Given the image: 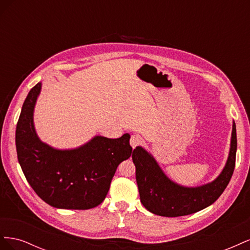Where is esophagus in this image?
<instances>
[{"label":"esophagus","instance_id":"obj_1","mask_svg":"<svg viewBox=\"0 0 250 250\" xmlns=\"http://www.w3.org/2000/svg\"><path fill=\"white\" fill-rule=\"evenodd\" d=\"M141 144H142V140H141L140 135H138V134L131 135V138H130V145H131L132 148H135V147L140 146Z\"/></svg>","mask_w":250,"mask_h":250}]
</instances>
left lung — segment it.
I'll return each instance as SVG.
<instances>
[{"label":"left lung","mask_w":250,"mask_h":250,"mask_svg":"<svg viewBox=\"0 0 250 250\" xmlns=\"http://www.w3.org/2000/svg\"><path fill=\"white\" fill-rule=\"evenodd\" d=\"M237 132L232 124L229 155L225 167L214 181L197 188H186L173 183L145 149L137 147L132 152L135 178L143 206L164 217L194 214L213 204L228 187L236 165Z\"/></svg>","instance_id":"8db88e82"}]
</instances>
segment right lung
Wrapping results in <instances>:
<instances>
[{
	"label": "right lung",
	"instance_id": "add662e5",
	"mask_svg": "<svg viewBox=\"0 0 250 250\" xmlns=\"http://www.w3.org/2000/svg\"><path fill=\"white\" fill-rule=\"evenodd\" d=\"M42 83L30 90L17 124L18 160L24 175L49 206L65 209L93 208L105 199L120 163L129 158L130 135L95 137L77 149L57 150L42 143L34 129L33 110Z\"/></svg>",
	"mask_w": 250,
	"mask_h": 250
}]
</instances>
